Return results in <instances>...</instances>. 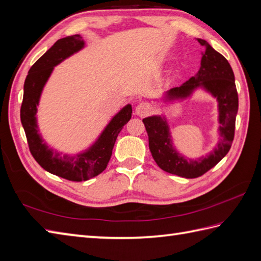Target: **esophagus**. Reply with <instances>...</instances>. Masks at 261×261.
<instances>
[{
	"mask_svg": "<svg viewBox=\"0 0 261 261\" xmlns=\"http://www.w3.org/2000/svg\"><path fill=\"white\" fill-rule=\"evenodd\" d=\"M151 106L148 102H141L136 107V114L139 117H147L151 112Z\"/></svg>",
	"mask_w": 261,
	"mask_h": 261,
	"instance_id": "34e87169",
	"label": "esophagus"
}]
</instances>
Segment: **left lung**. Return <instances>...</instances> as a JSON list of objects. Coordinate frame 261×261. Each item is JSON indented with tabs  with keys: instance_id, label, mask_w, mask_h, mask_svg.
<instances>
[{
	"instance_id": "obj_1",
	"label": "left lung",
	"mask_w": 261,
	"mask_h": 261,
	"mask_svg": "<svg viewBox=\"0 0 261 261\" xmlns=\"http://www.w3.org/2000/svg\"><path fill=\"white\" fill-rule=\"evenodd\" d=\"M204 46L201 66L197 76H192L179 88L168 92L170 98H185L193 89L203 87L216 96L219 103V131L221 139L217 148L207 156L187 160L172 147L167 121L160 117L142 120L149 137V149L152 158L163 171L182 178H198L214 168L228 152L233 141L236 116L238 112V93L233 71L227 59L211 47L207 41L198 39Z\"/></svg>"
}]
</instances>
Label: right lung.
<instances>
[{"label":"right lung","instance_id":"right-lung-1","mask_svg":"<svg viewBox=\"0 0 261 261\" xmlns=\"http://www.w3.org/2000/svg\"><path fill=\"white\" fill-rule=\"evenodd\" d=\"M83 45L82 38L76 34L60 39L51 48H48L29 70V74L24 82L21 106V122L25 131L30 152L35 161L47 172L75 182L96 177L106 170L118 135L123 125L131 119L132 114L131 106L124 107L108 124L93 147L87 152L75 156L60 155L58 152L48 149L42 141L35 119L36 106L39 103L42 89L50 76L53 66L80 50Z\"/></svg>","mask_w":261,"mask_h":261}]
</instances>
